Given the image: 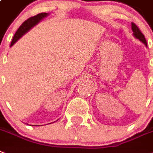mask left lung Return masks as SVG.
<instances>
[{
    "label": "left lung",
    "mask_w": 153,
    "mask_h": 153,
    "mask_svg": "<svg viewBox=\"0 0 153 153\" xmlns=\"http://www.w3.org/2000/svg\"><path fill=\"white\" fill-rule=\"evenodd\" d=\"M131 28H132V30L133 32H134V36L135 38H137V39H138L139 41H141L142 43H144V44L147 46V42H146V40H145V36H144V34L141 32V30H139L138 27H137V25L134 24V23H131Z\"/></svg>",
    "instance_id": "obj_1"
}]
</instances>
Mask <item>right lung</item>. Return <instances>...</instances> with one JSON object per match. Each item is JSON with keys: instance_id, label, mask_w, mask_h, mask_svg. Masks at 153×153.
<instances>
[{"instance_id": "1", "label": "right lung", "mask_w": 153, "mask_h": 153, "mask_svg": "<svg viewBox=\"0 0 153 153\" xmlns=\"http://www.w3.org/2000/svg\"><path fill=\"white\" fill-rule=\"evenodd\" d=\"M47 16H48V13L43 12V13H39V14L36 15V16H32L30 18L27 19V20L25 21V22H23V24L19 27V29L17 30V31L16 32L10 46H12V45H14L15 43H16V42L23 35V34H25L27 31H29L32 27H33L35 25L38 24L41 20H42V19H43L45 17H46ZM53 123H54V122H53Z\"/></svg>"}]
</instances>
